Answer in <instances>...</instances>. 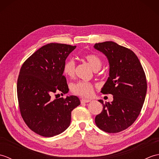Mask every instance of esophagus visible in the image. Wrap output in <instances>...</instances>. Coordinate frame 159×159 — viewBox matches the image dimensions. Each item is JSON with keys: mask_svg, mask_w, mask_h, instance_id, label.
Masks as SVG:
<instances>
[{"mask_svg": "<svg viewBox=\"0 0 159 159\" xmlns=\"http://www.w3.org/2000/svg\"><path fill=\"white\" fill-rule=\"evenodd\" d=\"M91 102V100H88V99H82L80 100V102L81 104L83 103H87V102Z\"/></svg>", "mask_w": 159, "mask_h": 159, "instance_id": "1", "label": "esophagus"}]
</instances>
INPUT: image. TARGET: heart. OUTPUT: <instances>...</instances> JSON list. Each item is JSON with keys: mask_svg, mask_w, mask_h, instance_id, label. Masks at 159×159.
<instances>
[{"mask_svg": "<svg viewBox=\"0 0 159 159\" xmlns=\"http://www.w3.org/2000/svg\"><path fill=\"white\" fill-rule=\"evenodd\" d=\"M91 67L94 70H98L102 65V60L98 56L93 54H88L84 57ZM75 72V62L73 59H67L63 65V72L66 76L72 77ZM72 92L83 98H89L92 96L93 93V88L92 83L86 81H78L73 83L71 86Z\"/></svg>", "mask_w": 159, "mask_h": 159, "instance_id": "heart-1", "label": "heart"}]
</instances>
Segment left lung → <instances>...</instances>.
I'll list each match as a JSON object with an SVG mask.
<instances>
[{
	"label": "left lung",
	"mask_w": 159,
	"mask_h": 159,
	"mask_svg": "<svg viewBox=\"0 0 159 159\" xmlns=\"http://www.w3.org/2000/svg\"><path fill=\"white\" fill-rule=\"evenodd\" d=\"M109 63V76L101 92L113 96L112 102L102 104L95 122L100 129L109 133L122 131L136 120L142 109L147 92L146 74L137 55L132 50L113 42L94 45Z\"/></svg>",
	"instance_id": "1"
}]
</instances>
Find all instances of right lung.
Wrapping results in <instances>:
<instances>
[{
  "instance_id": "right-lung-1",
  "label": "right lung",
  "mask_w": 159,
  "mask_h": 159,
  "mask_svg": "<svg viewBox=\"0 0 159 159\" xmlns=\"http://www.w3.org/2000/svg\"><path fill=\"white\" fill-rule=\"evenodd\" d=\"M76 47L57 43L43 46L20 69L17 83L20 113L30 129L39 135L50 137L65 131L72 110L80 105L76 96L52 98L57 92H68L63 65Z\"/></svg>"
}]
</instances>
